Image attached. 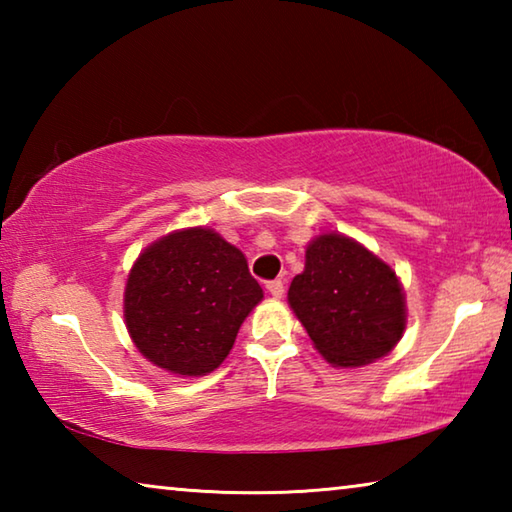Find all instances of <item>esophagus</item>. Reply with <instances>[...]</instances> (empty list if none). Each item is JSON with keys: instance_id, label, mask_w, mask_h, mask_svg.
Masks as SVG:
<instances>
[{"instance_id": "34e87169", "label": "esophagus", "mask_w": 512, "mask_h": 512, "mask_svg": "<svg viewBox=\"0 0 512 512\" xmlns=\"http://www.w3.org/2000/svg\"><path fill=\"white\" fill-rule=\"evenodd\" d=\"M266 289H268V293H271V296H273L275 300H280V298L284 296V284H282V280H273V282H268V284H266Z\"/></svg>"}]
</instances>
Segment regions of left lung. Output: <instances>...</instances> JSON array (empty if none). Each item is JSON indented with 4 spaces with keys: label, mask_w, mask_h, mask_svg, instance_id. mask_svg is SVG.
<instances>
[{
    "label": "left lung",
    "mask_w": 512,
    "mask_h": 512,
    "mask_svg": "<svg viewBox=\"0 0 512 512\" xmlns=\"http://www.w3.org/2000/svg\"><path fill=\"white\" fill-rule=\"evenodd\" d=\"M287 298L320 357L334 368H361L386 357L406 329L400 277L341 232L309 241L305 271L293 277Z\"/></svg>",
    "instance_id": "1"
}]
</instances>
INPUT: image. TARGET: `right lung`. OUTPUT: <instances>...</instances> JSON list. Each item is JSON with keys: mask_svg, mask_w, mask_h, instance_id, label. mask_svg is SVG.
Masks as SVG:
<instances>
[{"mask_svg": "<svg viewBox=\"0 0 512 512\" xmlns=\"http://www.w3.org/2000/svg\"><path fill=\"white\" fill-rule=\"evenodd\" d=\"M264 298L246 255L205 225L146 246L128 273L124 323L144 359L178 377H203L228 357Z\"/></svg>", "mask_w": 512, "mask_h": 512, "instance_id": "1", "label": "right lung"}]
</instances>
